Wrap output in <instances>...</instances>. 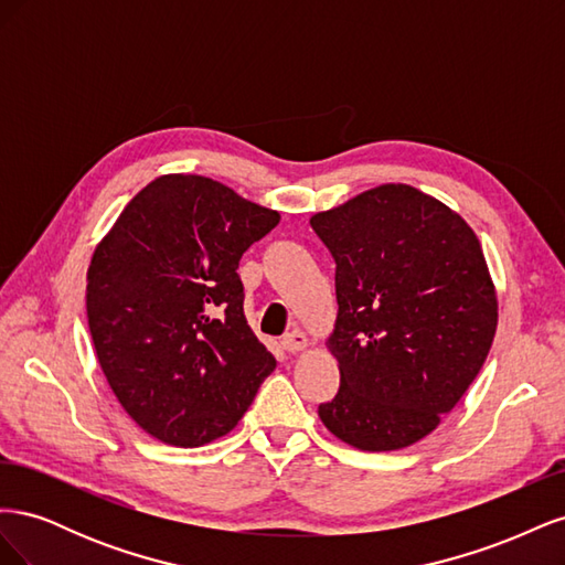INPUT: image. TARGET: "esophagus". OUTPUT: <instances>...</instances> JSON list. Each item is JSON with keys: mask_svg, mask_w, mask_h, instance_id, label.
<instances>
[{"mask_svg": "<svg viewBox=\"0 0 565 565\" xmlns=\"http://www.w3.org/2000/svg\"><path fill=\"white\" fill-rule=\"evenodd\" d=\"M280 344H282V349L287 353H299V351H303L306 347H309V339H306V334L301 330H295V332L285 334Z\"/></svg>", "mask_w": 565, "mask_h": 565, "instance_id": "1", "label": "esophagus"}]
</instances>
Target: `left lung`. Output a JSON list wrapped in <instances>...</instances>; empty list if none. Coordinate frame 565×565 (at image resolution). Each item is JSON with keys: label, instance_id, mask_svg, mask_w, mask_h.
I'll return each mask as SVG.
<instances>
[{"label": "left lung", "instance_id": "8db88e82", "mask_svg": "<svg viewBox=\"0 0 565 565\" xmlns=\"http://www.w3.org/2000/svg\"><path fill=\"white\" fill-rule=\"evenodd\" d=\"M311 228L337 264L328 349L339 391L318 407L349 446L388 452L429 436L483 367L498 295L476 233L413 185L384 183Z\"/></svg>", "mask_w": 565, "mask_h": 565}]
</instances>
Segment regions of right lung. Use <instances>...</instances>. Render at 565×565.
I'll list each match as a JSON object with an SVG mask.
<instances>
[{"label":"right lung","instance_id":"1","mask_svg":"<svg viewBox=\"0 0 565 565\" xmlns=\"http://www.w3.org/2000/svg\"><path fill=\"white\" fill-rule=\"evenodd\" d=\"M280 214L195 174L150 181L96 245L87 318L127 415L167 446L226 436L276 370L243 311V254Z\"/></svg>","mask_w":565,"mask_h":565}]
</instances>
